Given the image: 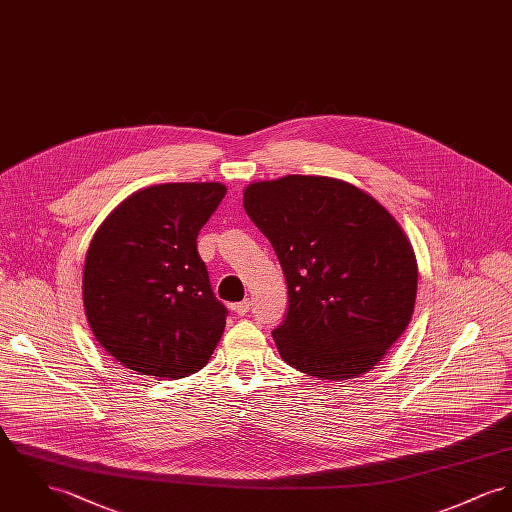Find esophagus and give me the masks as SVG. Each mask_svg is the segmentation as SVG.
<instances>
[{
  "mask_svg": "<svg viewBox=\"0 0 512 512\" xmlns=\"http://www.w3.org/2000/svg\"><path fill=\"white\" fill-rule=\"evenodd\" d=\"M233 308H235V312H237L239 316H244V314L250 310V301L244 299V301H240V303H237Z\"/></svg>",
  "mask_w": 512,
  "mask_h": 512,
  "instance_id": "1",
  "label": "esophagus"
}]
</instances>
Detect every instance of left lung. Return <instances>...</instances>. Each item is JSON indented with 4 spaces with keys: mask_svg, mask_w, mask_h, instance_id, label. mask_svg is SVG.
I'll use <instances>...</instances> for the list:
<instances>
[{
    "mask_svg": "<svg viewBox=\"0 0 512 512\" xmlns=\"http://www.w3.org/2000/svg\"><path fill=\"white\" fill-rule=\"evenodd\" d=\"M242 205L287 281V314L272 332L281 359L320 380L371 371L415 307L417 262L398 221L328 176L248 184Z\"/></svg>",
    "mask_w": 512,
    "mask_h": 512,
    "instance_id": "obj_1",
    "label": "left lung"
}]
</instances>
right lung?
I'll list each match as a JSON object with an SVG mask.
<instances>
[{"label":"right lung","mask_w":512,"mask_h":512,"mask_svg":"<svg viewBox=\"0 0 512 512\" xmlns=\"http://www.w3.org/2000/svg\"><path fill=\"white\" fill-rule=\"evenodd\" d=\"M227 188L171 182L137 190L97 229L83 305L97 341L139 375L184 378L207 365L225 330L198 233Z\"/></svg>","instance_id":"right-lung-1"}]
</instances>
